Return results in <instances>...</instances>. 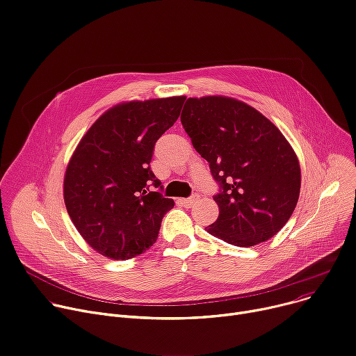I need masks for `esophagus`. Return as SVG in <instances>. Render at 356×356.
Returning a JSON list of instances; mask_svg holds the SVG:
<instances>
[{
    "instance_id": "34e87169",
    "label": "esophagus",
    "mask_w": 356,
    "mask_h": 356,
    "mask_svg": "<svg viewBox=\"0 0 356 356\" xmlns=\"http://www.w3.org/2000/svg\"><path fill=\"white\" fill-rule=\"evenodd\" d=\"M199 200H200V196H199V195H193V196L188 197V199H179V203H180L181 206H184V207H193L196 203H199Z\"/></svg>"
}]
</instances>
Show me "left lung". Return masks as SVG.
I'll use <instances>...</instances> for the list:
<instances>
[{
	"label": "left lung",
	"instance_id": "1",
	"mask_svg": "<svg viewBox=\"0 0 356 356\" xmlns=\"http://www.w3.org/2000/svg\"><path fill=\"white\" fill-rule=\"evenodd\" d=\"M180 119L221 187L214 196L218 217L206 230L237 247L274 237L294 213L301 188L298 157L280 129L221 95L188 98Z\"/></svg>",
	"mask_w": 356,
	"mask_h": 356
}]
</instances>
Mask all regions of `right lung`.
<instances>
[{
    "instance_id": "add662e5",
    "label": "right lung",
    "mask_w": 356,
    "mask_h": 356,
    "mask_svg": "<svg viewBox=\"0 0 356 356\" xmlns=\"http://www.w3.org/2000/svg\"><path fill=\"white\" fill-rule=\"evenodd\" d=\"M186 96L122 102L88 129L63 177V200L83 240L112 260L149 247L175 202L150 170L156 140L177 120ZM161 188V187H160Z\"/></svg>"
}]
</instances>
